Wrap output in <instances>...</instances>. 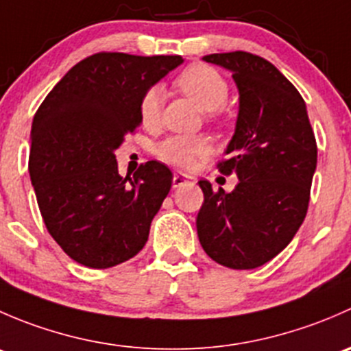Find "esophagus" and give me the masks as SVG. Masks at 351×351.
<instances>
[{
  "label": "esophagus",
  "instance_id": "34e87169",
  "mask_svg": "<svg viewBox=\"0 0 351 351\" xmlns=\"http://www.w3.org/2000/svg\"><path fill=\"white\" fill-rule=\"evenodd\" d=\"M185 183H189V176L178 175V173L173 175V189H178V186L185 185Z\"/></svg>",
  "mask_w": 351,
  "mask_h": 351
}]
</instances>
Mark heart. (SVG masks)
<instances>
[{
    "label": "heart",
    "instance_id": "1",
    "mask_svg": "<svg viewBox=\"0 0 351 351\" xmlns=\"http://www.w3.org/2000/svg\"><path fill=\"white\" fill-rule=\"evenodd\" d=\"M175 86L193 100L205 112H215L226 105L229 98V84L221 74L208 66H192L176 76ZM161 112V91L149 88L139 104V115L144 125L158 122ZM212 147L204 136H169L156 146V156L175 168L189 169L202 158L210 154Z\"/></svg>",
    "mask_w": 351,
    "mask_h": 351
}]
</instances>
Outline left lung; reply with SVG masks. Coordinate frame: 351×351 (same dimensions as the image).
I'll use <instances>...</instances> for the list:
<instances>
[{
    "mask_svg": "<svg viewBox=\"0 0 351 351\" xmlns=\"http://www.w3.org/2000/svg\"><path fill=\"white\" fill-rule=\"evenodd\" d=\"M226 67L239 91L236 130L217 165L236 173L231 193L200 180L204 204L197 232L205 253L219 265L251 270L277 256L292 241L309 205L317 146L302 97L267 59L236 51L204 58Z\"/></svg>",
    "mask_w": 351,
    "mask_h": 351,
    "instance_id": "left-lung-1",
    "label": "left lung"
}]
</instances>
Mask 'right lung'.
I'll use <instances>...</instances> for the list:
<instances>
[{
  "instance_id": "add662e5",
  "label": "right lung",
  "mask_w": 351,
  "mask_h": 351,
  "mask_svg": "<svg viewBox=\"0 0 351 351\" xmlns=\"http://www.w3.org/2000/svg\"><path fill=\"white\" fill-rule=\"evenodd\" d=\"M182 62L98 52L71 67L35 113L28 171L38 208L49 234L84 267H115L147 241L173 175L147 161L123 178L115 149L143 122V95Z\"/></svg>"
}]
</instances>
